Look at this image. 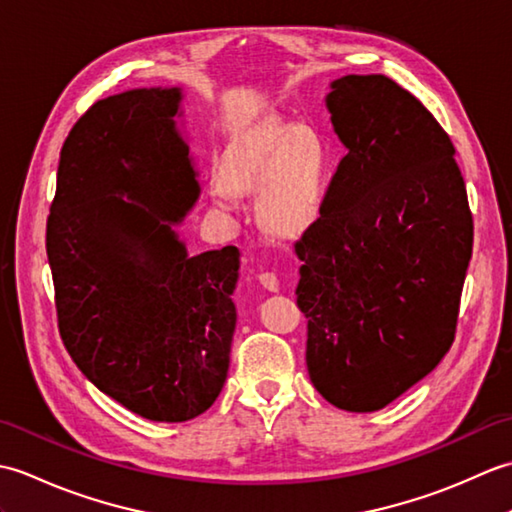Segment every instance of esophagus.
Listing matches in <instances>:
<instances>
[{
  "label": "esophagus",
  "mask_w": 512,
  "mask_h": 512,
  "mask_svg": "<svg viewBox=\"0 0 512 512\" xmlns=\"http://www.w3.org/2000/svg\"><path fill=\"white\" fill-rule=\"evenodd\" d=\"M257 279H259V284L264 286V290H268V292L279 290V279L275 273H262V275H257Z\"/></svg>",
  "instance_id": "esophagus-1"
}]
</instances>
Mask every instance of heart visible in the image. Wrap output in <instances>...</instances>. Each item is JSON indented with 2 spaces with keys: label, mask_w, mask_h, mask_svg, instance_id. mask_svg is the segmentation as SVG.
Here are the masks:
<instances>
[{
  "label": "heart",
  "mask_w": 512,
  "mask_h": 512,
  "mask_svg": "<svg viewBox=\"0 0 512 512\" xmlns=\"http://www.w3.org/2000/svg\"><path fill=\"white\" fill-rule=\"evenodd\" d=\"M328 147L310 127L262 121L233 145L226 158V178L235 189H255L257 220L268 233L292 237L312 224L319 213ZM226 202L228 193L217 191Z\"/></svg>",
  "instance_id": "obj_1"
}]
</instances>
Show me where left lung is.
Here are the masks:
<instances>
[{
	"label": "left lung",
	"instance_id": "left-lung-1",
	"mask_svg": "<svg viewBox=\"0 0 512 512\" xmlns=\"http://www.w3.org/2000/svg\"><path fill=\"white\" fill-rule=\"evenodd\" d=\"M341 160L295 250L312 385L334 407L378 411L438 367L458 323L473 217L447 132L383 74L325 96Z\"/></svg>",
	"mask_w": 512,
	"mask_h": 512
}]
</instances>
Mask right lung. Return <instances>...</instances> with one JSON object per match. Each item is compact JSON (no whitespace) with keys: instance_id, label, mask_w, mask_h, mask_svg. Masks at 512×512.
Wrapping results in <instances>:
<instances>
[{"instance_id":"obj_1","label":"right lung","mask_w":512,"mask_h":512,"mask_svg":"<svg viewBox=\"0 0 512 512\" xmlns=\"http://www.w3.org/2000/svg\"><path fill=\"white\" fill-rule=\"evenodd\" d=\"M182 99V88H136L94 103L63 143L46 228L65 350L154 422L213 405L237 321L239 250L189 255L176 231L200 198Z\"/></svg>"}]
</instances>
